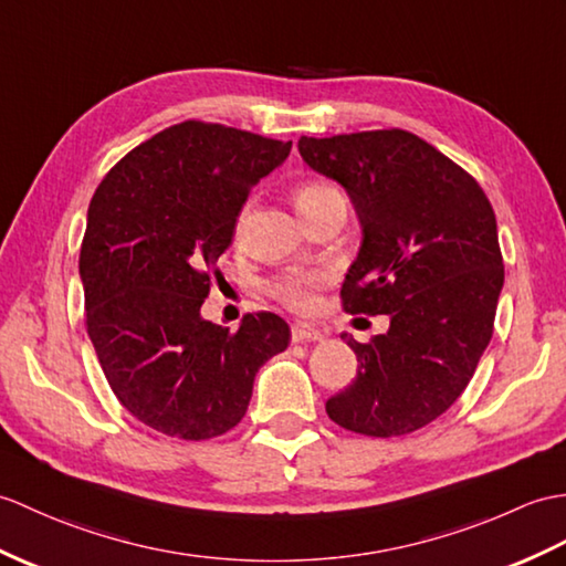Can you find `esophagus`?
I'll return each mask as SVG.
<instances>
[{"label":"esophagus","mask_w":566,"mask_h":566,"mask_svg":"<svg viewBox=\"0 0 566 566\" xmlns=\"http://www.w3.org/2000/svg\"><path fill=\"white\" fill-rule=\"evenodd\" d=\"M323 339V331L308 323H294L292 325V343H318Z\"/></svg>","instance_id":"obj_1"}]
</instances>
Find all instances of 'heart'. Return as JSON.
<instances>
[{
  "instance_id": "1",
  "label": "heart",
  "mask_w": 566,
  "mask_h": 566,
  "mask_svg": "<svg viewBox=\"0 0 566 566\" xmlns=\"http://www.w3.org/2000/svg\"><path fill=\"white\" fill-rule=\"evenodd\" d=\"M333 197H339V190L331 182L325 180H308L301 182L294 192V202L296 209L301 212V217H306L311 212H315L321 205H325ZM245 212L239 217V227L243 221ZM325 274L323 272H286L282 277L274 280L270 284V294L284 304L286 308L298 311V313H308L315 306V292L325 284Z\"/></svg>"
}]
</instances>
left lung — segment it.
<instances>
[{
    "mask_svg": "<svg viewBox=\"0 0 566 566\" xmlns=\"http://www.w3.org/2000/svg\"><path fill=\"white\" fill-rule=\"evenodd\" d=\"M298 154L347 190L361 223L345 311L390 318L364 345L343 335L359 371L325 412L364 437L422 429L461 398L492 339L504 286L494 209L468 170L405 129L301 137Z\"/></svg>",
    "mask_w": 566,
    "mask_h": 566,
    "instance_id": "obj_1",
    "label": "left lung"
}]
</instances>
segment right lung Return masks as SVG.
Segmentation results:
<instances>
[{
	"label": "right lung",
	"instance_id": "add662e5",
	"mask_svg": "<svg viewBox=\"0 0 566 566\" xmlns=\"http://www.w3.org/2000/svg\"><path fill=\"white\" fill-rule=\"evenodd\" d=\"M292 142L186 120L142 142L101 180L78 255L86 331L125 410L202 441L241 422L262 364L289 345L274 313L231 333L200 308L248 192Z\"/></svg>",
	"mask_w": 566,
	"mask_h": 566
}]
</instances>
